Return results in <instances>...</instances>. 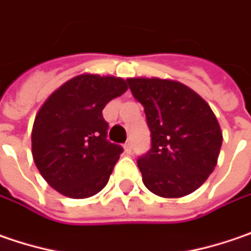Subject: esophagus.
<instances>
[{"label":"esophagus","mask_w":251,"mask_h":251,"mask_svg":"<svg viewBox=\"0 0 251 251\" xmlns=\"http://www.w3.org/2000/svg\"><path fill=\"white\" fill-rule=\"evenodd\" d=\"M124 149H125V151L129 154L130 151H132V143L130 142H126L125 143V146H124Z\"/></svg>","instance_id":"obj_1"}]
</instances>
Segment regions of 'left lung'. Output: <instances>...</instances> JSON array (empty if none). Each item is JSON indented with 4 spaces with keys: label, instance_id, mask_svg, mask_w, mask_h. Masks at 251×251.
<instances>
[{
    "label": "left lung",
    "instance_id": "left-lung-1",
    "mask_svg": "<svg viewBox=\"0 0 251 251\" xmlns=\"http://www.w3.org/2000/svg\"><path fill=\"white\" fill-rule=\"evenodd\" d=\"M129 88L145 106L151 149L137 166L149 191L181 198L198 190L216 167L222 130L208 102L182 82L133 77Z\"/></svg>",
    "mask_w": 251,
    "mask_h": 251
}]
</instances>
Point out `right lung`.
<instances>
[{"instance_id": "obj_1", "label": "right lung", "mask_w": 251, "mask_h": 251, "mask_svg": "<svg viewBox=\"0 0 251 251\" xmlns=\"http://www.w3.org/2000/svg\"><path fill=\"white\" fill-rule=\"evenodd\" d=\"M121 77L84 73L48 97L32 127L39 173L61 195L84 200L106 185L122 147L106 140L105 105L126 93Z\"/></svg>"}]
</instances>
